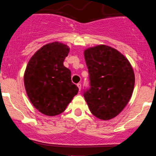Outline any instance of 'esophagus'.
Segmentation results:
<instances>
[{"mask_svg":"<svg viewBox=\"0 0 156 156\" xmlns=\"http://www.w3.org/2000/svg\"><path fill=\"white\" fill-rule=\"evenodd\" d=\"M77 87H78V88H79V90H81V83H77Z\"/></svg>","mask_w":156,"mask_h":156,"instance_id":"34e87169","label":"esophagus"}]
</instances>
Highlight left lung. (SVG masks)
Listing matches in <instances>:
<instances>
[{
	"instance_id": "obj_1",
	"label": "left lung",
	"mask_w": 156,
	"mask_h": 156,
	"mask_svg": "<svg viewBox=\"0 0 156 156\" xmlns=\"http://www.w3.org/2000/svg\"><path fill=\"white\" fill-rule=\"evenodd\" d=\"M90 87L83 96L91 113L103 120L119 115L131 98L135 83L133 68L119 51L101 44L84 51Z\"/></svg>"
}]
</instances>
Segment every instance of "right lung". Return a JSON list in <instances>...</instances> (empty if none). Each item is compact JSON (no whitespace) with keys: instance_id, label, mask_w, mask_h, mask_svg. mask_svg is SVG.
Listing matches in <instances>:
<instances>
[{"instance_id":"add662e5","label":"right lung","mask_w":156,"mask_h":156,"mask_svg":"<svg viewBox=\"0 0 156 156\" xmlns=\"http://www.w3.org/2000/svg\"><path fill=\"white\" fill-rule=\"evenodd\" d=\"M69 48L53 42L40 48L30 59L24 73V85L33 105L48 116L61 114L77 94L71 71L63 62Z\"/></svg>"}]
</instances>
